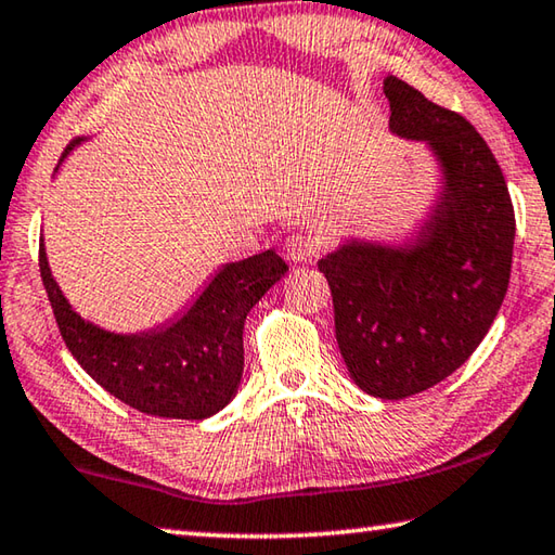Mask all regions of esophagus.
<instances>
[{
	"label": "esophagus",
	"mask_w": 555,
	"mask_h": 555,
	"mask_svg": "<svg viewBox=\"0 0 555 555\" xmlns=\"http://www.w3.org/2000/svg\"><path fill=\"white\" fill-rule=\"evenodd\" d=\"M317 253V243L307 236V233H293L285 241V256L293 266H305L314 258Z\"/></svg>",
	"instance_id": "34e87169"
}]
</instances>
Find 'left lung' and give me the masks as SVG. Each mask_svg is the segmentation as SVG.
Masks as SVG:
<instances>
[{"label":"left lung","mask_w":555,"mask_h":555,"mask_svg":"<svg viewBox=\"0 0 555 555\" xmlns=\"http://www.w3.org/2000/svg\"><path fill=\"white\" fill-rule=\"evenodd\" d=\"M383 90L390 133L422 143L434 163V209L412 238L346 236L317 266L353 383L404 400L459 371L490 332L509 285L514 209L492 151L461 114L392 75Z\"/></svg>","instance_id":"8db88e82"}]
</instances>
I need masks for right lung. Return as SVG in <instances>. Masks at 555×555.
Wrapping results in <instances>:
<instances>
[{
	"label": "right lung",
	"instance_id": "right-lung-1",
	"mask_svg": "<svg viewBox=\"0 0 555 555\" xmlns=\"http://www.w3.org/2000/svg\"><path fill=\"white\" fill-rule=\"evenodd\" d=\"M82 139L67 145L55 172ZM275 248L223 262L178 314L141 332H109L67 302L41 236V278L57 328L82 371L116 400L163 420L202 422L238 392L243 322L258 299L285 278Z\"/></svg>",
	"mask_w": 555,
	"mask_h": 555
}]
</instances>
